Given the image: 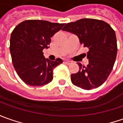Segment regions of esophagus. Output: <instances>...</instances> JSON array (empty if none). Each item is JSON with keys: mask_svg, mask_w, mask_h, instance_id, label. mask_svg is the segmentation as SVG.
<instances>
[{"mask_svg": "<svg viewBox=\"0 0 123 123\" xmlns=\"http://www.w3.org/2000/svg\"><path fill=\"white\" fill-rule=\"evenodd\" d=\"M65 64H67V65H70V64H71V62L67 61L65 62Z\"/></svg>", "mask_w": 123, "mask_h": 123, "instance_id": "obj_1", "label": "esophagus"}]
</instances>
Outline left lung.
<instances>
[{
	"mask_svg": "<svg viewBox=\"0 0 123 123\" xmlns=\"http://www.w3.org/2000/svg\"><path fill=\"white\" fill-rule=\"evenodd\" d=\"M62 30L77 35L83 46L87 48L89 64L71 74L73 84L83 90L97 88L106 81L113 68L117 55L114 30L106 22L94 19H81L65 25Z\"/></svg>",
	"mask_w": 123,
	"mask_h": 123,
	"instance_id": "1",
	"label": "left lung"
}]
</instances>
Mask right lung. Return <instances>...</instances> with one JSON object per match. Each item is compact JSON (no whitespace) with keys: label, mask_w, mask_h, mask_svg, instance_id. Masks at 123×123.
<instances>
[{"label":"right lung","mask_w":123,"mask_h":123,"mask_svg":"<svg viewBox=\"0 0 123 123\" xmlns=\"http://www.w3.org/2000/svg\"><path fill=\"white\" fill-rule=\"evenodd\" d=\"M65 23L44 20H26L18 24L11 33L10 52L12 62L20 79L27 85L42 86L52 81L53 69L62 61L44 58L43 50L48 48L50 37Z\"/></svg>","instance_id":"obj_1"}]
</instances>
